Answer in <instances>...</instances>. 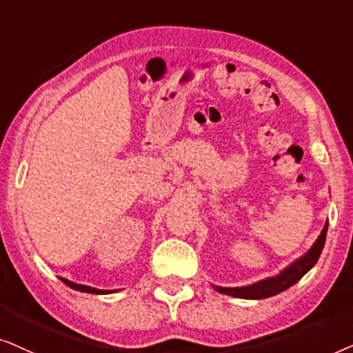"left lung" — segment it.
<instances>
[{"label": "left lung", "mask_w": 353, "mask_h": 353, "mask_svg": "<svg viewBox=\"0 0 353 353\" xmlns=\"http://www.w3.org/2000/svg\"><path fill=\"white\" fill-rule=\"evenodd\" d=\"M326 234H327V223L324 224L323 231L316 239V242L313 243V247L310 248L303 256H300L299 260H295L292 265H289L285 270L281 271L278 276H272V278L258 281V283H253L250 285H242V288H218V285H213V288L221 294L232 295V297H237V299H253V300L268 299V297H272V295L283 292V290L289 289L290 285L299 283V281L302 279L314 265H316L318 258L323 252L324 242H326Z\"/></svg>", "instance_id": "8db88e82"}]
</instances>
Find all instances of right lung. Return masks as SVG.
I'll return each mask as SVG.
<instances>
[{"instance_id": "add662e5", "label": "right lung", "mask_w": 353, "mask_h": 353, "mask_svg": "<svg viewBox=\"0 0 353 353\" xmlns=\"http://www.w3.org/2000/svg\"><path fill=\"white\" fill-rule=\"evenodd\" d=\"M59 279L63 281L65 285H69L70 289L81 290V292H88V294H112V292H116V290H103V289L90 288V285H85V284H75V283H72V281H69L65 278H59Z\"/></svg>"}]
</instances>
